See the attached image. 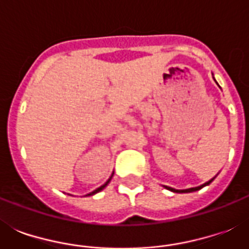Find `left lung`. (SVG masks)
<instances>
[{
  "label": "left lung",
  "mask_w": 249,
  "mask_h": 249,
  "mask_svg": "<svg viewBox=\"0 0 249 249\" xmlns=\"http://www.w3.org/2000/svg\"><path fill=\"white\" fill-rule=\"evenodd\" d=\"M213 79H214V77H213ZM214 81H216V80H214ZM216 84H217V81H216ZM217 85H218V84H217ZM213 179H214V177H213L212 179H209L208 182H205V183H203V185L196 186V187H190V189H185V190H177V189H173V187H169V186H164V187H165L166 190H169V191H173V193H178V194H183V193H193V191H197V190L203 189V187H204V186H208L209 183H211V182L213 181Z\"/></svg>",
  "instance_id": "8db88e82"
}]
</instances>
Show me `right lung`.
<instances>
[{
	"label": "right lung",
	"instance_id": "obj_1",
	"mask_svg": "<svg viewBox=\"0 0 249 249\" xmlns=\"http://www.w3.org/2000/svg\"><path fill=\"white\" fill-rule=\"evenodd\" d=\"M112 176H113V173L111 174V177H109L108 179H107V181H106V183H105V185H102L101 187H98V189H95V190H94V191H91V193L86 194V196H91V195H94V194H97V193H99V191H102V190L105 189L106 186L108 185V183H109V181H111V178H112Z\"/></svg>",
	"mask_w": 249,
	"mask_h": 249
}]
</instances>
